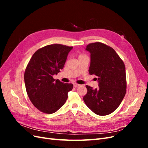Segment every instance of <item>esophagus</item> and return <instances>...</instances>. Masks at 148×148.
<instances>
[{"mask_svg":"<svg viewBox=\"0 0 148 148\" xmlns=\"http://www.w3.org/2000/svg\"><path fill=\"white\" fill-rule=\"evenodd\" d=\"M80 86V84H77V83H74L73 84V86L75 88H77V87H78Z\"/></svg>","mask_w":148,"mask_h":148,"instance_id":"obj_1","label":"esophagus"}]
</instances>
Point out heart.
Wrapping results in <instances>:
<instances>
[{
    "label": "heart",
    "instance_id": "1",
    "mask_svg": "<svg viewBox=\"0 0 148 148\" xmlns=\"http://www.w3.org/2000/svg\"><path fill=\"white\" fill-rule=\"evenodd\" d=\"M83 56H83V55H81V56H79V57H83Z\"/></svg>",
    "mask_w": 148,
    "mask_h": 148
}]
</instances>
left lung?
Returning <instances> with one entry per match:
<instances>
[{"label": "left lung", "mask_w": 148, "mask_h": 148, "mask_svg": "<svg viewBox=\"0 0 148 148\" xmlns=\"http://www.w3.org/2000/svg\"><path fill=\"white\" fill-rule=\"evenodd\" d=\"M86 50L91 54L89 73L96 76L99 88L86 85L83 101L95 114L109 115L117 109L126 93L125 66L114 49L104 44H89Z\"/></svg>", "instance_id": "left-lung-1"}]
</instances>
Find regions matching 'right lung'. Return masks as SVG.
Masks as SVG:
<instances>
[{"label": "right lung", "instance_id": "add662e5", "mask_svg": "<svg viewBox=\"0 0 148 148\" xmlns=\"http://www.w3.org/2000/svg\"><path fill=\"white\" fill-rule=\"evenodd\" d=\"M72 49L58 44L46 46L35 52L26 66L24 75L26 92L33 104L42 112H56L72 90V84L53 78L63 69Z\"/></svg>", "mask_w": 148, "mask_h": 148}]
</instances>
